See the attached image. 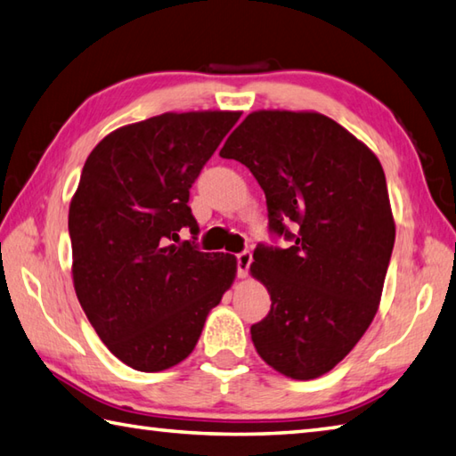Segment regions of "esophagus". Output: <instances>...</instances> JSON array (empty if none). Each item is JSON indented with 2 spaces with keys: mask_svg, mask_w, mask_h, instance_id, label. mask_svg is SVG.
<instances>
[{
  "mask_svg": "<svg viewBox=\"0 0 456 456\" xmlns=\"http://www.w3.org/2000/svg\"><path fill=\"white\" fill-rule=\"evenodd\" d=\"M250 264H252V252L250 250H244V252L236 254V270H238V276L240 278H246L248 276Z\"/></svg>",
  "mask_w": 456,
  "mask_h": 456,
  "instance_id": "obj_1",
  "label": "esophagus"
}]
</instances>
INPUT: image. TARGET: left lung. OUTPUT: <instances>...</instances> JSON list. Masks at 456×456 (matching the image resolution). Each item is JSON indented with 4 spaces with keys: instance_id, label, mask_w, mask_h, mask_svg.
Here are the masks:
<instances>
[{
    "instance_id": "obj_1",
    "label": "left lung",
    "mask_w": 456,
    "mask_h": 456,
    "mask_svg": "<svg viewBox=\"0 0 456 456\" xmlns=\"http://www.w3.org/2000/svg\"><path fill=\"white\" fill-rule=\"evenodd\" d=\"M222 159L250 168L268 228L288 248L257 244L250 270L270 312L250 328L265 363L291 379L331 371L379 305L395 222L381 162L320 113L257 110L228 136Z\"/></svg>"
}]
</instances>
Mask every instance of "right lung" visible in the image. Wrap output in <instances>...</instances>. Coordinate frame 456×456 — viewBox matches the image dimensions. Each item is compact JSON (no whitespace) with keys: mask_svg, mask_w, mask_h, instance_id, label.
<instances>
[{"mask_svg":"<svg viewBox=\"0 0 456 456\" xmlns=\"http://www.w3.org/2000/svg\"><path fill=\"white\" fill-rule=\"evenodd\" d=\"M240 113H165L107 134L69 206L73 283L110 354L165 371L192 354L206 315L236 276V257L200 252L188 199ZM180 229L192 240L177 242Z\"/></svg>","mask_w":456,"mask_h":456,"instance_id":"right-lung-1","label":"right lung"}]
</instances>
